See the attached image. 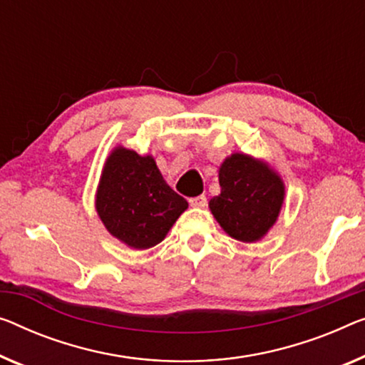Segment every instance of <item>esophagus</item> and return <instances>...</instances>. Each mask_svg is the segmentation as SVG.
Listing matches in <instances>:
<instances>
[{"label": "esophagus", "instance_id": "esophagus-1", "mask_svg": "<svg viewBox=\"0 0 365 365\" xmlns=\"http://www.w3.org/2000/svg\"><path fill=\"white\" fill-rule=\"evenodd\" d=\"M190 205L193 206V208H205L206 205H208V200H206L205 195H200V197H193L190 198Z\"/></svg>", "mask_w": 365, "mask_h": 365}]
</instances>
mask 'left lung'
Returning a JSON list of instances; mask_svg holds the SVG:
<instances>
[{
  "mask_svg": "<svg viewBox=\"0 0 365 365\" xmlns=\"http://www.w3.org/2000/svg\"><path fill=\"white\" fill-rule=\"evenodd\" d=\"M221 193L210 201L211 213L231 237L254 242L274 225L284 201V183L252 157L235 154L220 168Z\"/></svg>",
  "mask_w": 365,
  "mask_h": 365,
  "instance_id": "left-lung-1",
  "label": "left lung"
}]
</instances>
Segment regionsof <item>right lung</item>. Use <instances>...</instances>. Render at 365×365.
Wrapping results in <instances>:
<instances>
[{"instance_id":"right-lung-1","label":"right lung","mask_w":365,"mask_h":365,"mask_svg":"<svg viewBox=\"0 0 365 365\" xmlns=\"http://www.w3.org/2000/svg\"><path fill=\"white\" fill-rule=\"evenodd\" d=\"M187 206V200L162 178L152 157L123 148L108 157L96 193V211L119 241L135 249L155 246Z\"/></svg>"}]
</instances>
